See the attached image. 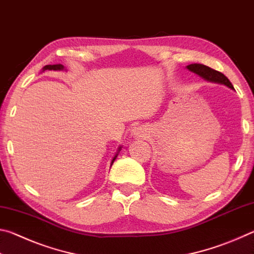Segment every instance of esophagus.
Masks as SVG:
<instances>
[{"label": "esophagus", "instance_id": "obj_1", "mask_svg": "<svg viewBox=\"0 0 254 254\" xmlns=\"http://www.w3.org/2000/svg\"><path fill=\"white\" fill-rule=\"evenodd\" d=\"M132 133L134 134L135 136H141L143 134V128L142 127H134L132 130Z\"/></svg>", "mask_w": 254, "mask_h": 254}]
</instances>
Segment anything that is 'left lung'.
<instances>
[{
	"label": "left lung",
	"mask_w": 254,
	"mask_h": 254,
	"mask_svg": "<svg viewBox=\"0 0 254 254\" xmlns=\"http://www.w3.org/2000/svg\"><path fill=\"white\" fill-rule=\"evenodd\" d=\"M187 69L195 72L197 75H199L201 78H204L206 80L213 81V83L223 84L227 86V87L234 89L233 85L231 84V81L224 74H222V72L215 70L208 66L201 65V64H191V65L187 66Z\"/></svg>",
	"instance_id": "obj_1"
}]
</instances>
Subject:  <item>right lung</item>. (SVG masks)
<instances>
[{
	"label": "right lung",
	"mask_w": 254,
	"mask_h": 254,
	"mask_svg": "<svg viewBox=\"0 0 254 254\" xmlns=\"http://www.w3.org/2000/svg\"><path fill=\"white\" fill-rule=\"evenodd\" d=\"M47 69H49V70H63L64 69V66L62 65V64H57V65H47V66L44 67V71L47 70ZM120 150H121V147L119 148V151H120ZM117 157H118V153L115 154V157L113 158V160H112L111 166L113 165V162H114L115 159H117Z\"/></svg>",
	"instance_id": "obj_1"
}]
</instances>
